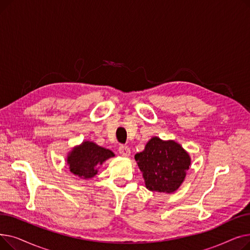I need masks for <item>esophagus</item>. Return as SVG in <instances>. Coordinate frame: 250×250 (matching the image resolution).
Returning <instances> with one entry per match:
<instances>
[{
	"label": "esophagus",
	"mask_w": 250,
	"mask_h": 250,
	"mask_svg": "<svg viewBox=\"0 0 250 250\" xmlns=\"http://www.w3.org/2000/svg\"><path fill=\"white\" fill-rule=\"evenodd\" d=\"M118 152H120V154L123 157H128L130 155V149L127 146H125V145H123V146L118 148Z\"/></svg>",
	"instance_id": "34e87169"
}]
</instances>
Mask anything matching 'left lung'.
Listing matches in <instances>:
<instances>
[{"instance_id":"left-lung-1","label":"left lung","mask_w":250,"mask_h":250,"mask_svg":"<svg viewBox=\"0 0 250 250\" xmlns=\"http://www.w3.org/2000/svg\"><path fill=\"white\" fill-rule=\"evenodd\" d=\"M143 172L146 188L151 191L171 193L185 180L190 158L187 151L174 141L152 138L145 150L135 155Z\"/></svg>"}]
</instances>
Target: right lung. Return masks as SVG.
I'll use <instances>...</instances> for the list:
<instances>
[{"instance_id":"1","label":"right lung","mask_w":250,"mask_h":250,"mask_svg":"<svg viewBox=\"0 0 250 250\" xmlns=\"http://www.w3.org/2000/svg\"><path fill=\"white\" fill-rule=\"evenodd\" d=\"M114 154L93 142H84L69 154L67 163L70 171L81 178H91L97 174V168Z\"/></svg>"}]
</instances>
